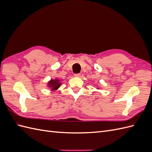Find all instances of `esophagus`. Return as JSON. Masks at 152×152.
Returning <instances> with one entry per match:
<instances>
[{"instance_id": "esophagus-1", "label": "esophagus", "mask_w": 152, "mask_h": 152, "mask_svg": "<svg viewBox=\"0 0 152 152\" xmlns=\"http://www.w3.org/2000/svg\"><path fill=\"white\" fill-rule=\"evenodd\" d=\"M80 73H77V74H74V77H80Z\"/></svg>"}]
</instances>
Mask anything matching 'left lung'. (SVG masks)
<instances>
[{
    "instance_id": "obj_1",
    "label": "left lung",
    "mask_w": 152,
    "mask_h": 152,
    "mask_svg": "<svg viewBox=\"0 0 152 152\" xmlns=\"http://www.w3.org/2000/svg\"><path fill=\"white\" fill-rule=\"evenodd\" d=\"M97 89H99V87H97V88H96Z\"/></svg>"
}]
</instances>
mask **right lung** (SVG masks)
I'll return each instance as SVG.
<instances>
[{
  "mask_svg": "<svg viewBox=\"0 0 152 152\" xmlns=\"http://www.w3.org/2000/svg\"><path fill=\"white\" fill-rule=\"evenodd\" d=\"M61 84V81L58 78H56L54 79H50L48 82L47 86L50 88V91H56L60 87Z\"/></svg>",
  "mask_w": 152,
  "mask_h": 152,
  "instance_id": "add662e5",
  "label": "right lung"
}]
</instances>
